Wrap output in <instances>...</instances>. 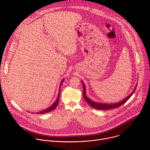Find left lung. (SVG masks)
<instances>
[{
    "label": "left lung",
    "mask_w": 150,
    "mask_h": 150,
    "mask_svg": "<svg viewBox=\"0 0 150 150\" xmlns=\"http://www.w3.org/2000/svg\"><path fill=\"white\" fill-rule=\"evenodd\" d=\"M82 82V85H83V98H85V101H87V103L90 105L94 109H98V110H110V109H115V108H119V107H120V105H122V104H123L125 103H126L128 100L129 99V98L132 96V94H134V93L135 92V90H136V87L135 88L134 90L132 92V93L129 95L125 99H124L123 101H121L120 102H119V103H112V104H108V103H96L95 101H92L91 99H90L88 97H87L86 96V95H85V86L84 85V83Z\"/></svg>",
    "instance_id": "1"
}]
</instances>
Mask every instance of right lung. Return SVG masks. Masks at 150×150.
<instances>
[{
	"label": "right lung",
	"mask_w": 150,
	"mask_h": 150,
	"mask_svg": "<svg viewBox=\"0 0 150 150\" xmlns=\"http://www.w3.org/2000/svg\"><path fill=\"white\" fill-rule=\"evenodd\" d=\"M63 81H64V79L61 81V83H60V89H59V94H58L57 98L56 100L55 101V102L50 107V108H47V109H45V110H42V111H41V112H37V113H38V114H44V113H48V112H50L56 108V106L57 105V104H58V103H59V97H60L59 96H60V87H61V85L62 84V82H63Z\"/></svg>",
	"instance_id": "add662e5"
}]
</instances>
